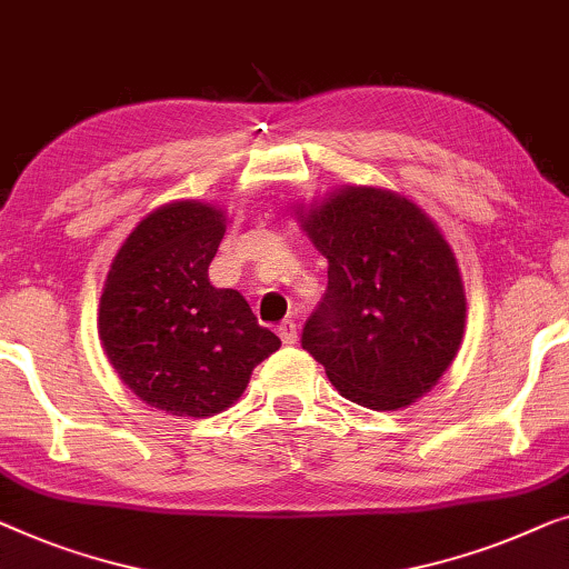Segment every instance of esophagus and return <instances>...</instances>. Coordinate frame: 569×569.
Returning <instances> with one entry per match:
<instances>
[{
	"instance_id": "obj_1",
	"label": "esophagus",
	"mask_w": 569,
	"mask_h": 569,
	"mask_svg": "<svg viewBox=\"0 0 569 569\" xmlns=\"http://www.w3.org/2000/svg\"><path fill=\"white\" fill-rule=\"evenodd\" d=\"M277 333H279V339H282V343H287V346L298 343V326H295V320H282L277 328Z\"/></svg>"
}]
</instances>
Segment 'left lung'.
Here are the masks:
<instances>
[{
  "label": "left lung",
  "instance_id": "obj_1",
  "mask_svg": "<svg viewBox=\"0 0 569 569\" xmlns=\"http://www.w3.org/2000/svg\"><path fill=\"white\" fill-rule=\"evenodd\" d=\"M328 259V287L302 349L346 400L413 406L455 361L467 323L455 251L406 194L343 184L295 212Z\"/></svg>",
  "mask_w": 569,
  "mask_h": 569
}]
</instances>
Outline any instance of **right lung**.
Here are the masks:
<instances>
[{
	"instance_id": "add662e5",
	"label": "right lung",
	"mask_w": 569,
	"mask_h": 569,
	"mask_svg": "<svg viewBox=\"0 0 569 569\" xmlns=\"http://www.w3.org/2000/svg\"><path fill=\"white\" fill-rule=\"evenodd\" d=\"M226 212L200 200L161 204L114 253L100 298V341L138 398L171 416L233 406L259 361L282 341L257 323L238 290L210 284Z\"/></svg>"
}]
</instances>
